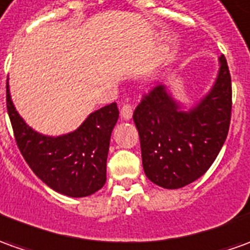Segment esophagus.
<instances>
[{
	"mask_svg": "<svg viewBox=\"0 0 250 250\" xmlns=\"http://www.w3.org/2000/svg\"><path fill=\"white\" fill-rule=\"evenodd\" d=\"M132 114H133V107H132V104H129V103H125V104H122L121 107V117L125 120V121H128L132 118Z\"/></svg>",
	"mask_w": 250,
	"mask_h": 250,
	"instance_id": "1",
	"label": "esophagus"
}]
</instances>
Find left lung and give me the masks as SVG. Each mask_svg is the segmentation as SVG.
Returning a JSON list of instances; mask_svg holds the SVG:
<instances>
[{"label":"left lung","instance_id":"1","mask_svg":"<svg viewBox=\"0 0 250 250\" xmlns=\"http://www.w3.org/2000/svg\"><path fill=\"white\" fill-rule=\"evenodd\" d=\"M211 91L181 110L165 85H156L133 111L144 173L165 189L193 182L211 167L225 144L231 118V77L225 56Z\"/></svg>","mask_w":250,"mask_h":250}]
</instances>
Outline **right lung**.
<instances>
[{
    "label": "right lung",
    "mask_w": 250,
    "mask_h": 250,
    "mask_svg": "<svg viewBox=\"0 0 250 250\" xmlns=\"http://www.w3.org/2000/svg\"><path fill=\"white\" fill-rule=\"evenodd\" d=\"M6 108L16 144L31 170L58 193L85 197L106 182L110 136L118 120L117 103L88 115L75 132L50 137L30 128L19 115L6 84Z\"/></svg>",
    "instance_id": "right-lung-1"
}]
</instances>
